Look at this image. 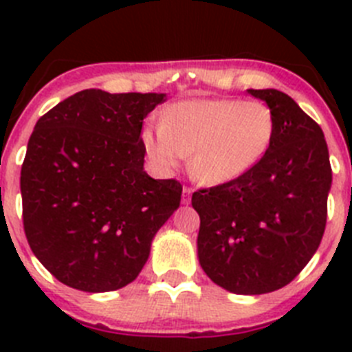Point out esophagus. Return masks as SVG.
I'll use <instances>...</instances> for the list:
<instances>
[{"label":"esophagus","instance_id":"esophagus-1","mask_svg":"<svg viewBox=\"0 0 352 352\" xmlns=\"http://www.w3.org/2000/svg\"><path fill=\"white\" fill-rule=\"evenodd\" d=\"M190 194H192V188H188V186H183V195H182L183 204L190 203Z\"/></svg>","mask_w":352,"mask_h":352}]
</instances>
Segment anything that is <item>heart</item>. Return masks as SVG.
Masks as SVG:
<instances>
[{
  "instance_id": "b5f03b06",
  "label": "heart",
  "mask_w": 352,
  "mask_h": 352,
  "mask_svg": "<svg viewBox=\"0 0 352 352\" xmlns=\"http://www.w3.org/2000/svg\"><path fill=\"white\" fill-rule=\"evenodd\" d=\"M275 133L272 109L257 100H185L164 111L160 125L142 130V146L157 170L173 174L188 154V170L206 185L247 174Z\"/></svg>"
}]
</instances>
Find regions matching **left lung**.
<instances>
[{
    "instance_id": "8db88e82",
    "label": "left lung",
    "mask_w": 352,
    "mask_h": 352,
    "mask_svg": "<svg viewBox=\"0 0 352 352\" xmlns=\"http://www.w3.org/2000/svg\"><path fill=\"white\" fill-rule=\"evenodd\" d=\"M248 93L272 109V144L238 179L194 192L192 206L204 273L234 294H264L294 280L319 248L331 166L321 126L291 96Z\"/></svg>"
}]
</instances>
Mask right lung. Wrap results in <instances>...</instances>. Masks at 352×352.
<instances>
[{
	"label": "right lung",
	"instance_id": "1",
	"mask_svg": "<svg viewBox=\"0 0 352 352\" xmlns=\"http://www.w3.org/2000/svg\"><path fill=\"white\" fill-rule=\"evenodd\" d=\"M164 93L84 89L36 121L21 169L23 222L36 259L86 292L125 287L179 208L182 185L144 170L142 121Z\"/></svg>",
	"mask_w": 352,
	"mask_h": 352
}]
</instances>
